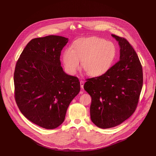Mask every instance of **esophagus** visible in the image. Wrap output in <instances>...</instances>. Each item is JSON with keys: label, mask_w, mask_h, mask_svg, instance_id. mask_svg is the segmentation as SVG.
<instances>
[{"label": "esophagus", "mask_w": 156, "mask_h": 156, "mask_svg": "<svg viewBox=\"0 0 156 156\" xmlns=\"http://www.w3.org/2000/svg\"><path fill=\"white\" fill-rule=\"evenodd\" d=\"M84 84V81H83V80H81V81H80V86H81V87L82 90L83 89Z\"/></svg>", "instance_id": "obj_1"}]
</instances>
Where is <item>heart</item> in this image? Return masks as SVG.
I'll list each match as a JSON object with an SVG mask.
<instances>
[{
    "instance_id": "obj_1",
    "label": "heart",
    "mask_w": 156,
    "mask_h": 156,
    "mask_svg": "<svg viewBox=\"0 0 156 156\" xmlns=\"http://www.w3.org/2000/svg\"><path fill=\"white\" fill-rule=\"evenodd\" d=\"M116 55L114 44L99 37L82 38L76 41L73 49L63 53V61L66 70L75 73L81 66L86 73L97 76L105 73L112 65Z\"/></svg>"
}]
</instances>
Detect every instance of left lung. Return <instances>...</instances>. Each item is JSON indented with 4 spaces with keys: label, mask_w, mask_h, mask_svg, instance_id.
I'll return each mask as SVG.
<instances>
[{
    "label": "left lung",
    "mask_w": 156,
    "mask_h": 156,
    "mask_svg": "<svg viewBox=\"0 0 156 156\" xmlns=\"http://www.w3.org/2000/svg\"><path fill=\"white\" fill-rule=\"evenodd\" d=\"M112 36L119 42L120 60L101 76L86 79L84 84L91 98V121L104 129L121 124L135 112L143 83L142 66L134 49L124 37Z\"/></svg>",
    "instance_id": "8db88e82"
}]
</instances>
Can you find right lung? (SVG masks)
Segmentation results:
<instances>
[{
  "instance_id": "add662e5",
  "label": "right lung",
  "mask_w": 156,
  "mask_h": 156,
  "mask_svg": "<svg viewBox=\"0 0 156 156\" xmlns=\"http://www.w3.org/2000/svg\"><path fill=\"white\" fill-rule=\"evenodd\" d=\"M68 38L50 35L31 39L17 60L14 72L15 99L21 112L33 123L54 129L80 93L77 77L66 74L60 56Z\"/></svg>"
}]
</instances>
